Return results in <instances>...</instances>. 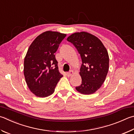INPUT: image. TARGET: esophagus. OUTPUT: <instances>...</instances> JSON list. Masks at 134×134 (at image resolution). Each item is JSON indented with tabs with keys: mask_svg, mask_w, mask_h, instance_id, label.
<instances>
[{
	"mask_svg": "<svg viewBox=\"0 0 134 134\" xmlns=\"http://www.w3.org/2000/svg\"><path fill=\"white\" fill-rule=\"evenodd\" d=\"M74 74V71H72V70H71V71H69V72H68L67 73V75L68 77H70V76H71V75Z\"/></svg>",
	"mask_w": 134,
	"mask_h": 134,
	"instance_id": "1",
	"label": "esophagus"
}]
</instances>
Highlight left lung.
<instances>
[{
  "instance_id": "obj_1",
  "label": "left lung",
  "mask_w": 134,
  "mask_h": 134,
  "mask_svg": "<svg viewBox=\"0 0 134 134\" xmlns=\"http://www.w3.org/2000/svg\"><path fill=\"white\" fill-rule=\"evenodd\" d=\"M67 40L76 47L82 60L80 72L82 83L75 89L82 94L94 93L104 83L108 73L107 50L98 37L85 31L72 34Z\"/></svg>"
}]
</instances>
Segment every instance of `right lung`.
Segmentation results:
<instances>
[{"label": "right lung", "mask_w": 134, "mask_h": 134, "mask_svg": "<svg viewBox=\"0 0 134 134\" xmlns=\"http://www.w3.org/2000/svg\"><path fill=\"white\" fill-rule=\"evenodd\" d=\"M66 34L47 31L38 35L27 52L24 60V75L31 92L46 97L54 91L63 75L58 68L54 53Z\"/></svg>", "instance_id": "add662e5"}]
</instances>
